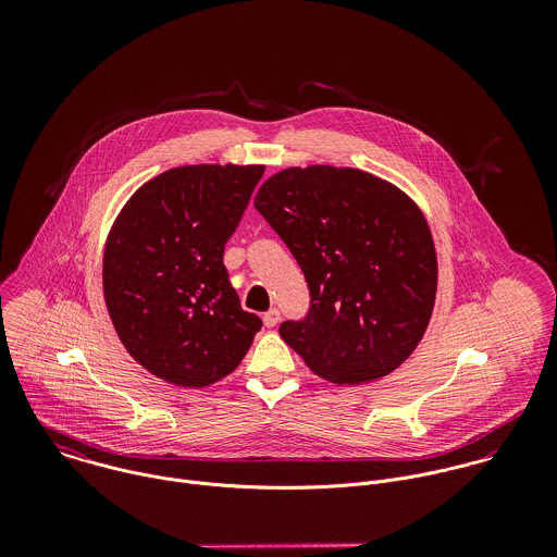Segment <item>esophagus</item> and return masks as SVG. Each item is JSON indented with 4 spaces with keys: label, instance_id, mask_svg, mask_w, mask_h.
Masks as SVG:
<instances>
[{
    "label": "esophagus",
    "instance_id": "1",
    "mask_svg": "<svg viewBox=\"0 0 557 557\" xmlns=\"http://www.w3.org/2000/svg\"><path fill=\"white\" fill-rule=\"evenodd\" d=\"M278 319H281V311H278V309H270L268 313H263V323H265V327H274V325L278 323Z\"/></svg>",
    "mask_w": 557,
    "mask_h": 557
}]
</instances>
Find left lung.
<instances>
[{"label": "left lung", "mask_w": 557, "mask_h": 557, "mask_svg": "<svg viewBox=\"0 0 557 557\" xmlns=\"http://www.w3.org/2000/svg\"><path fill=\"white\" fill-rule=\"evenodd\" d=\"M257 212L305 272L311 305L283 341L323 380L393 373L420 343L435 305L437 259L418 206L360 169L289 166L268 177Z\"/></svg>", "instance_id": "left-lung-1"}]
</instances>
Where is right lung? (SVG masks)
Instances as JSON below:
<instances>
[{
    "instance_id": "right-lung-1",
    "label": "right lung",
    "mask_w": 557,
    "mask_h": 557,
    "mask_svg": "<svg viewBox=\"0 0 557 557\" xmlns=\"http://www.w3.org/2000/svg\"><path fill=\"white\" fill-rule=\"evenodd\" d=\"M263 164H188L146 182L104 246L102 287L115 332L152 375L203 388L246 356L261 319L239 307L223 263Z\"/></svg>"
}]
</instances>
